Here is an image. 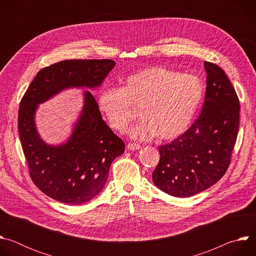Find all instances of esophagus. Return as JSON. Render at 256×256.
<instances>
[{"instance_id": "obj_1", "label": "esophagus", "mask_w": 256, "mask_h": 256, "mask_svg": "<svg viewBox=\"0 0 256 256\" xmlns=\"http://www.w3.org/2000/svg\"><path fill=\"white\" fill-rule=\"evenodd\" d=\"M126 148L130 151H134V150L140 149V146L138 144H136V142H128V146H126Z\"/></svg>"}]
</instances>
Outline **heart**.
<instances>
[{"label":"heart","mask_w":256,"mask_h":256,"mask_svg":"<svg viewBox=\"0 0 256 256\" xmlns=\"http://www.w3.org/2000/svg\"><path fill=\"white\" fill-rule=\"evenodd\" d=\"M204 95L202 80L161 66L130 75L120 88L104 87L98 107L114 130L124 132L140 108L142 120L130 130L138 140H174L190 124Z\"/></svg>","instance_id":"b5f03b06"}]
</instances>
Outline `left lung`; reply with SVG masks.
Instances as JSON below:
<instances>
[{"instance_id":"obj_1","label":"left lung","mask_w":256,"mask_h":256,"mask_svg":"<svg viewBox=\"0 0 256 256\" xmlns=\"http://www.w3.org/2000/svg\"><path fill=\"white\" fill-rule=\"evenodd\" d=\"M206 98L196 122L177 138L159 147L154 184L176 198L202 192L226 173L239 128L240 103L225 72L204 62Z\"/></svg>"}]
</instances>
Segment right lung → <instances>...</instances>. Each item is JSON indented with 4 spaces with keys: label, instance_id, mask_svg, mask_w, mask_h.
<instances>
[{
    "label": "right lung",
    "instance_id": "right-lung-1",
    "mask_svg": "<svg viewBox=\"0 0 256 256\" xmlns=\"http://www.w3.org/2000/svg\"><path fill=\"white\" fill-rule=\"evenodd\" d=\"M116 66L112 60H70L40 70L19 108L18 130L34 184L48 196L68 204L95 198L105 186L112 161L124 142L102 120L94 96L84 92V105L66 142L46 144L35 124L42 104L70 88L95 89Z\"/></svg>",
    "mask_w": 256,
    "mask_h": 256
}]
</instances>
